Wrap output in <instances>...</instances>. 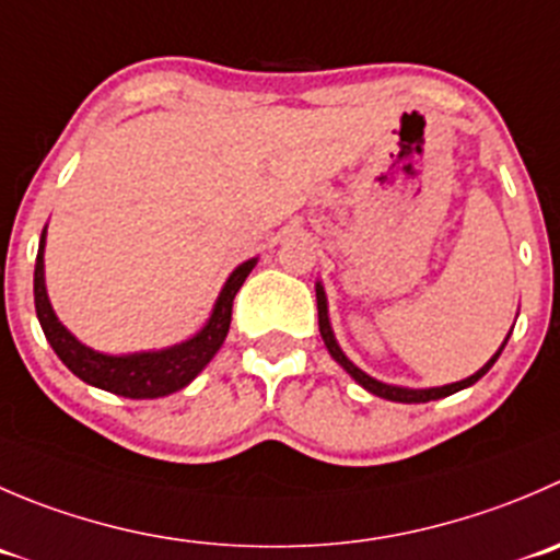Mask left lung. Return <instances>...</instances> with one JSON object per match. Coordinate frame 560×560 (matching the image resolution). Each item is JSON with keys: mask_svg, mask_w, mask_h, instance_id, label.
Returning a JSON list of instances; mask_svg holds the SVG:
<instances>
[{"mask_svg": "<svg viewBox=\"0 0 560 560\" xmlns=\"http://www.w3.org/2000/svg\"><path fill=\"white\" fill-rule=\"evenodd\" d=\"M317 317H319V336H323V341H325V347H328L330 358H334V361L339 363V366L345 369V372L350 374V377L355 380L358 385H363V388H366L369 394L383 396V399H390V401H405V405H418V401L443 399V396H452V394H457V390H463V388H468V385H474L476 380H481L487 372H490L492 363L498 361V355H501L503 347H506L509 336H512V334H509L506 339H503V345L498 347L495 355H492L490 361H487L485 366L479 369V372L470 374V377H465V380H459V383L438 385V388H401V385H388V383H380V380L369 377V374L363 372V369H358L355 363H352L350 358H347L345 352H341V347H339V341H336L334 328H330V319H328V298H325V290H323V284H319V281H317Z\"/></svg>", "mask_w": 560, "mask_h": 560, "instance_id": "1", "label": "left lung"}]
</instances>
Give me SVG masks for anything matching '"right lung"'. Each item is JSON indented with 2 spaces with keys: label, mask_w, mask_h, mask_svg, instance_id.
<instances>
[{
  "label": "right lung",
  "mask_w": 560,
  "mask_h": 560,
  "mask_svg": "<svg viewBox=\"0 0 560 560\" xmlns=\"http://www.w3.org/2000/svg\"><path fill=\"white\" fill-rule=\"evenodd\" d=\"M43 252H46V230L40 235L35 259V312L40 319V328L46 334L48 345L59 355V361L70 369L79 380L95 385V388L108 390V394L125 396V399H159L170 396L175 390L186 388L224 345L232 323V301L237 290L243 287L246 276L257 265V257L246 259L237 265L226 279L224 290L219 292L210 319L202 325L199 334L191 339L180 341L166 350H148V352H128V355H108L97 352L92 347L81 345L54 314L51 301L46 292V270H43Z\"/></svg>",
  "instance_id": "obj_1"
}]
</instances>
